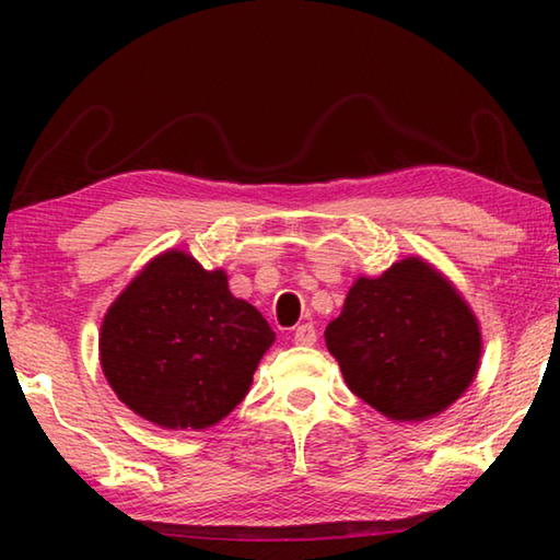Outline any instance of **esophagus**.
Returning a JSON list of instances; mask_svg holds the SVG:
<instances>
[{
  "mask_svg": "<svg viewBox=\"0 0 560 560\" xmlns=\"http://www.w3.org/2000/svg\"><path fill=\"white\" fill-rule=\"evenodd\" d=\"M296 340L299 343H306V346H311V343H316V330H314V326H299L296 328Z\"/></svg>",
  "mask_w": 560,
  "mask_h": 560,
  "instance_id": "esophagus-1",
  "label": "esophagus"
}]
</instances>
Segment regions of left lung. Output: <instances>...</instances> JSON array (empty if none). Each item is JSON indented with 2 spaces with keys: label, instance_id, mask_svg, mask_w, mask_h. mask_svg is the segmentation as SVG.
<instances>
[{
  "label": "left lung",
  "instance_id": "obj_1",
  "mask_svg": "<svg viewBox=\"0 0 560 560\" xmlns=\"http://www.w3.org/2000/svg\"><path fill=\"white\" fill-rule=\"evenodd\" d=\"M273 340L267 318L230 291L224 269L167 249L108 306L98 358L118 400L143 420L205 430L244 400Z\"/></svg>",
  "mask_w": 560,
  "mask_h": 560
}]
</instances>
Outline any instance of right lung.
Instances as JSON below:
<instances>
[{
  "instance_id": "1",
  "label": "right lung",
  "mask_w": 560,
  "mask_h": 560,
  "mask_svg": "<svg viewBox=\"0 0 560 560\" xmlns=\"http://www.w3.org/2000/svg\"><path fill=\"white\" fill-rule=\"evenodd\" d=\"M324 336L350 390L387 420H430L457 402L479 371L477 316L420 257H405L381 277H358Z\"/></svg>"
}]
</instances>
